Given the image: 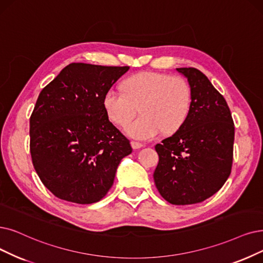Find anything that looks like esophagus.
<instances>
[{"mask_svg":"<svg viewBox=\"0 0 263 263\" xmlns=\"http://www.w3.org/2000/svg\"><path fill=\"white\" fill-rule=\"evenodd\" d=\"M130 144H132V146H133V149H134V150L140 149V148H142V146H143V144H142V143L137 142V141H132V142H130Z\"/></svg>","mask_w":263,"mask_h":263,"instance_id":"esophagus-1","label":"esophagus"}]
</instances>
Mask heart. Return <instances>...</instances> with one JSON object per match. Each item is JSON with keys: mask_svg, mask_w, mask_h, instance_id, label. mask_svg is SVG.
Listing matches in <instances>:
<instances>
[{"mask_svg": "<svg viewBox=\"0 0 263 263\" xmlns=\"http://www.w3.org/2000/svg\"><path fill=\"white\" fill-rule=\"evenodd\" d=\"M124 91L111 87L103 96V108L117 125L127 123L138 110L141 115L126 125L125 133L150 140L163 130L173 134L184 123L191 107L189 84L179 77L141 72L124 82Z\"/></svg>", "mask_w": 263, "mask_h": 263, "instance_id": "heart-1", "label": "heart"}]
</instances>
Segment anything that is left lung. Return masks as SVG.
Returning <instances> with one entry per match:
<instances>
[{
    "label": "left lung",
    "instance_id": "left-lung-1",
    "mask_svg": "<svg viewBox=\"0 0 263 263\" xmlns=\"http://www.w3.org/2000/svg\"><path fill=\"white\" fill-rule=\"evenodd\" d=\"M186 78L191 107L172 137L155 145L153 175L160 194L173 205L201 203L222 187L233 161L234 123L228 103L195 68H177Z\"/></svg>",
    "mask_w": 263,
    "mask_h": 263
}]
</instances>
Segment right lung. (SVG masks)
<instances>
[{"label":"right lung","instance_id":"add662e5","mask_svg":"<svg viewBox=\"0 0 263 263\" xmlns=\"http://www.w3.org/2000/svg\"><path fill=\"white\" fill-rule=\"evenodd\" d=\"M128 69L73 62L40 92L30 118V152L41 181L58 198L100 201L132 153L103 108L104 93Z\"/></svg>","mask_w":263,"mask_h":263}]
</instances>
